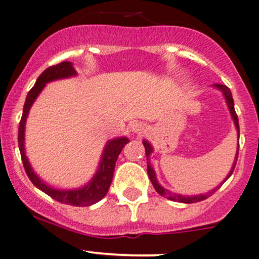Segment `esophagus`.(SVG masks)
<instances>
[{
    "instance_id": "1",
    "label": "esophagus",
    "mask_w": 259,
    "mask_h": 259,
    "mask_svg": "<svg viewBox=\"0 0 259 259\" xmlns=\"http://www.w3.org/2000/svg\"><path fill=\"white\" fill-rule=\"evenodd\" d=\"M132 129L133 130H134V132L135 133H143V132H144V126H143V124H142V122H133V124H132Z\"/></svg>"
}]
</instances>
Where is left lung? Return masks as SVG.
<instances>
[{"mask_svg": "<svg viewBox=\"0 0 259 259\" xmlns=\"http://www.w3.org/2000/svg\"><path fill=\"white\" fill-rule=\"evenodd\" d=\"M215 87H218V89H219V90H222L223 94H224L225 100H227L228 107H229L230 114H232L233 120H234L235 126H237L238 135H239V121H238V115H237V112H235V110H234V101H233V96H232V92H230L229 87L224 86V84H219V83L215 84ZM143 144H144V148H145V154H147V158H148V157H149V155H150V153H152V150H153V149H152V147H150V144H149V143L147 142V140H144V142H143ZM238 153H239V149L237 150V155H235L234 164H233V168H232V169H230L229 175L227 176V180H228V178L230 177V176H232L233 170H234V168H235V164H237ZM147 170H148V176H149L150 181H152L153 187L155 188V191H157V192L159 193L160 196L167 197L168 200H172V201L183 202V204H193V202L204 201V200H206L207 197L211 196L212 193L217 192L218 188H219L220 186H222V185H220L219 187H218V188H214V190H212V191H210V192H207V193H204V195H196V196H182V195H177V193H172V192H169V191L164 190V188H163L162 186H160L159 183L157 182V178H155V173H154V170H153V168L150 167L149 163H148ZM227 180H225V181H227Z\"/></svg>", "mask_w": 259, "mask_h": 259, "instance_id": "left-lung-1", "label": "left lung"}]
</instances>
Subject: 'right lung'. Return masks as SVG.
<instances>
[{
  "label": "right lung",
  "mask_w": 259,
  "mask_h": 259,
  "mask_svg": "<svg viewBox=\"0 0 259 259\" xmlns=\"http://www.w3.org/2000/svg\"><path fill=\"white\" fill-rule=\"evenodd\" d=\"M74 74H76V71H74L71 62H62L59 64H55V66L47 68L40 74L39 78L36 79V83L34 84V87L27 94L26 101H25L24 105V111H22V116L19 124V149L20 154H21V160L22 164H24L25 172H26L27 177L30 178L32 185L36 186L39 190L49 195L52 199H54L58 202H62V204L66 205H73V206H90V205L96 204L100 200L104 199L105 195L109 191V187L112 181V176H114L117 157H119L120 152L125 147V144L129 143L127 138H116V139L110 140L107 143L106 148L104 150V154H102L99 170L95 175V177L92 178V181L89 185H86L82 188H77V190H57V188H53L50 186L45 185L35 175L32 168L30 167V163L27 160L26 155H25L24 149L25 122H26V117L27 114H29L30 107H31L32 102L35 101L37 95L40 94V91L44 89L45 83H48V82L59 78H67V77L74 76Z\"/></svg>",
  "instance_id": "obj_1"
}]
</instances>
